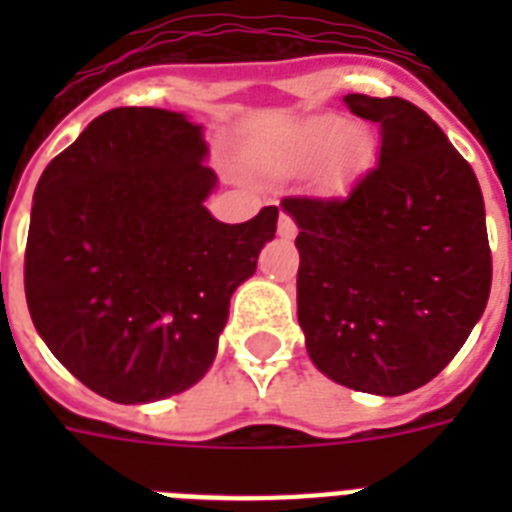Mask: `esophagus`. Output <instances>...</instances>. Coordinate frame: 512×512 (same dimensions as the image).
Instances as JSON below:
<instances>
[{"instance_id": "obj_1", "label": "esophagus", "mask_w": 512, "mask_h": 512, "mask_svg": "<svg viewBox=\"0 0 512 512\" xmlns=\"http://www.w3.org/2000/svg\"><path fill=\"white\" fill-rule=\"evenodd\" d=\"M279 236H284V239H295L297 236V223L287 215V212H281L279 215Z\"/></svg>"}]
</instances>
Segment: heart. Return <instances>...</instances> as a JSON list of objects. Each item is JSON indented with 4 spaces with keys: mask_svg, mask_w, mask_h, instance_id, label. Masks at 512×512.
Instances as JSON below:
<instances>
[{
    "mask_svg": "<svg viewBox=\"0 0 512 512\" xmlns=\"http://www.w3.org/2000/svg\"><path fill=\"white\" fill-rule=\"evenodd\" d=\"M340 135H342L340 122L319 124V127L308 135V140H305L303 146L297 148L295 156H292V164H311L316 162V159H321V156L332 151V146H335Z\"/></svg>",
    "mask_w": 512,
    "mask_h": 512,
    "instance_id": "b5f03b06",
    "label": "heart"
}]
</instances>
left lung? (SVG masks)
<instances>
[{
	"mask_svg": "<svg viewBox=\"0 0 512 512\" xmlns=\"http://www.w3.org/2000/svg\"><path fill=\"white\" fill-rule=\"evenodd\" d=\"M380 124V164L348 191L284 196L295 217L297 321L321 372L404 396L444 369L481 319L492 249L476 172L422 108L345 95Z\"/></svg>",
	"mask_w": 512,
	"mask_h": 512,
	"instance_id": "1",
	"label": "left lung"
}]
</instances>
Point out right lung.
Returning <instances> with one entry per match:
<instances>
[{"instance_id":"obj_1","label":"right lung","mask_w":512,"mask_h":512,"mask_svg":"<svg viewBox=\"0 0 512 512\" xmlns=\"http://www.w3.org/2000/svg\"><path fill=\"white\" fill-rule=\"evenodd\" d=\"M199 124L164 108H111L47 164L26 241L36 332L76 380L148 404L201 380L231 295L273 239L279 207L220 223Z\"/></svg>"}]
</instances>
